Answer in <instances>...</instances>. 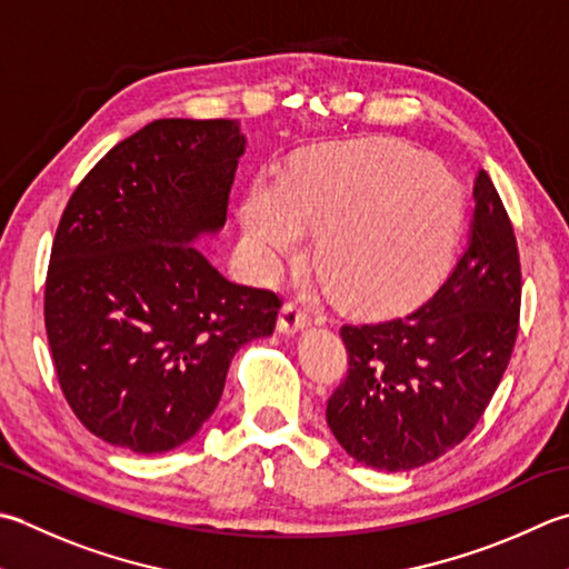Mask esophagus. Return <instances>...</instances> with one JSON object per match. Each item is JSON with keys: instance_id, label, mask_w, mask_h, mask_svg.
<instances>
[{"instance_id": "esophagus-1", "label": "esophagus", "mask_w": 569, "mask_h": 569, "mask_svg": "<svg viewBox=\"0 0 569 569\" xmlns=\"http://www.w3.org/2000/svg\"><path fill=\"white\" fill-rule=\"evenodd\" d=\"M308 326L310 316L303 308H298L293 303L283 306L281 316H278V332H281V336H298V332H303Z\"/></svg>"}]
</instances>
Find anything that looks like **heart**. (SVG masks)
<instances>
[{
    "label": "heart",
    "mask_w": 569,
    "mask_h": 569,
    "mask_svg": "<svg viewBox=\"0 0 569 569\" xmlns=\"http://www.w3.org/2000/svg\"><path fill=\"white\" fill-rule=\"evenodd\" d=\"M461 194L447 170L397 140L300 152L286 180L259 174L241 204V237L263 273H278L320 233L316 266L342 303H407L447 263Z\"/></svg>",
    "instance_id": "obj_1"
}]
</instances>
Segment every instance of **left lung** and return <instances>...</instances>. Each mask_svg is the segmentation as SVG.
<instances>
[{"instance_id":"8db88e82","label":"left lung","mask_w":569,"mask_h":569,"mask_svg":"<svg viewBox=\"0 0 569 569\" xmlns=\"http://www.w3.org/2000/svg\"><path fill=\"white\" fill-rule=\"evenodd\" d=\"M520 261L491 177L473 180L469 241L433 296L407 316L342 326L348 380L326 419L355 461L411 471L469 437L518 336Z\"/></svg>"}]
</instances>
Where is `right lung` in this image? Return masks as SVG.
<instances>
[{"instance_id":"add662e5","label":"right lung","mask_w":569,"mask_h":569,"mask_svg":"<svg viewBox=\"0 0 569 569\" xmlns=\"http://www.w3.org/2000/svg\"><path fill=\"white\" fill-rule=\"evenodd\" d=\"M243 150L239 120H154L63 211L43 298L51 358L73 415L113 447H182L214 415L237 350L276 328L281 300L197 249L224 229Z\"/></svg>"}]
</instances>
